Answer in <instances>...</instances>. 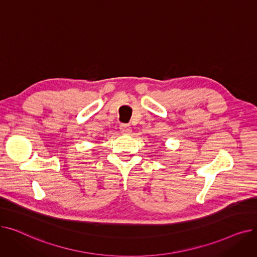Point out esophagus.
Segmentation results:
<instances>
[{"mask_svg":"<svg viewBox=\"0 0 257 257\" xmlns=\"http://www.w3.org/2000/svg\"><path fill=\"white\" fill-rule=\"evenodd\" d=\"M119 129H120V132L124 133V134H130L131 131H132L131 127L128 126V125H120Z\"/></svg>","mask_w":257,"mask_h":257,"instance_id":"1","label":"esophagus"}]
</instances>
